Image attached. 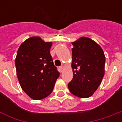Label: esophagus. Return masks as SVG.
Listing matches in <instances>:
<instances>
[{"mask_svg": "<svg viewBox=\"0 0 122 122\" xmlns=\"http://www.w3.org/2000/svg\"><path fill=\"white\" fill-rule=\"evenodd\" d=\"M64 69V66L63 65H61V66H59V69H60V71H63V70Z\"/></svg>", "mask_w": 122, "mask_h": 122, "instance_id": "esophagus-1", "label": "esophagus"}]
</instances>
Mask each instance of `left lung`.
<instances>
[{
    "label": "left lung",
    "mask_w": 122,
    "mask_h": 122,
    "mask_svg": "<svg viewBox=\"0 0 122 122\" xmlns=\"http://www.w3.org/2000/svg\"><path fill=\"white\" fill-rule=\"evenodd\" d=\"M73 78L68 84L70 92L80 98L93 94L105 74V56L102 48L89 38L72 42Z\"/></svg>",
    "instance_id": "1"
}]
</instances>
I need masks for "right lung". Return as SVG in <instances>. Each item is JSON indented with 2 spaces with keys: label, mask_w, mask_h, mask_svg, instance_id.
I'll use <instances>...</instances> for the list:
<instances>
[{
  "label": "right lung",
  "mask_w": 122,
  "mask_h": 122,
  "mask_svg": "<svg viewBox=\"0 0 122 122\" xmlns=\"http://www.w3.org/2000/svg\"><path fill=\"white\" fill-rule=\"evenodd\" d=\"M51 42L29 38L21 44L15 58L17 76L22 90L35 100L51 94L59 72L50 54Z\"/></svg>",
  "instance_id": "obj_1"
}]
</instances>
